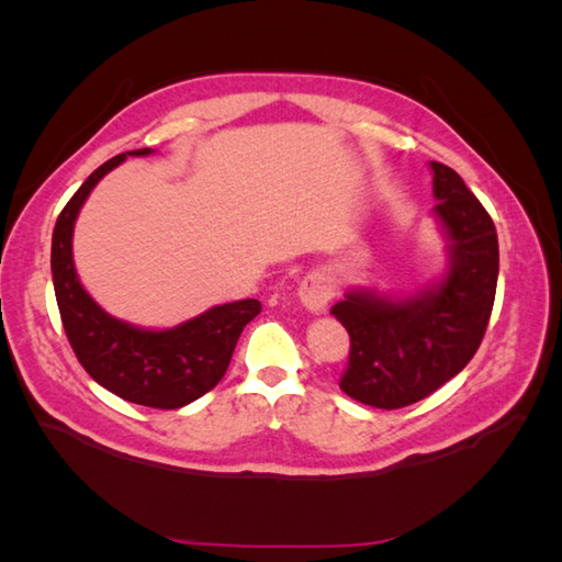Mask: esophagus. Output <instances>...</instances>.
<instances>
[{"label": "esophagus", "instance_id": "1", "mask_svg": "<svg viewBox=\"0 0 562 562\" xmlns=\"http://www.w3.org/2000/svg\"><path fill=\"white\" fill-rule=\"evenodd\" d=\"M300 300L308 308V312L321 314L326 312L328 302L333 300V288L330 282L318 272H308L306 278L300 282Z\"/></svg>", "mask_w": 562, "mask_h": 562}]
</instances>
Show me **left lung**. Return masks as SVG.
<instances>
[{
	"mask_svg": "<svg viewBox=\"0 0 562 562\" xmlns=\"http://www.w3.org/2000/svg\"><path fill=\"white\" fill-rule=\"evenodd\" d=\"M432 169V214L447 236L449 268L437 284L405 300L355 290L330 308L350 333L340 389L374 408L396 411L427 398L471 362L493 314L499 250L491 214L461 176Z\"/></svg>",
	"mask_w": 562,
	"mask_h": 562,
	"instance_id": "left-lung-1",
	"label": "left lung"
}]
</instances>
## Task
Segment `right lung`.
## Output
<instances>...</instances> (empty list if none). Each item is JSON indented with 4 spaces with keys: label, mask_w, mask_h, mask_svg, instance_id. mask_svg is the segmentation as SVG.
Segmentation results:
<instances>
[{
    "label": "right lung",
    "mask_w": 562,
    "mask_h": 562,
    "mask_svg": "<svg viewBox=\"0 0 562 562\" xmlns=\"http://www.w3.org/2000/svg\"><path fill=\"white\" fill-rule=\"evenodd\" d=\"M127 154L147 157L151 149ZM127 154H117L99 166L59 212L50 254L53 284L67 340L89 376L130 403L173 411L220 384L238 336L260 314V302L241 300L212 306L176 328L147 330L113 318L91 300L71 260V234L93 186L123 164Z\"/></svg>",
    "instance_id": "add662e5"
}]
</instances>
